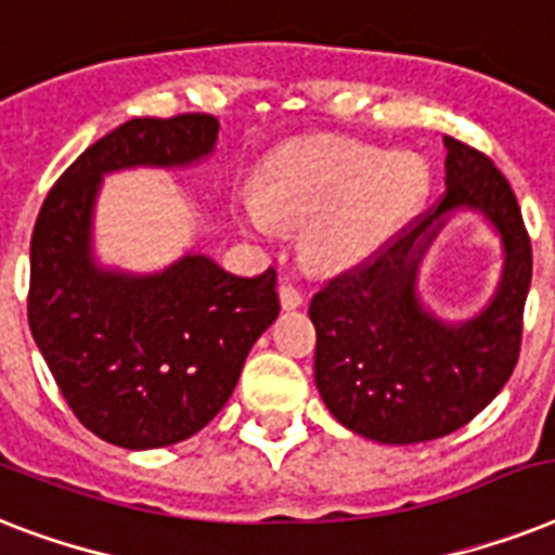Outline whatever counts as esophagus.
Here are the masks:
<instances>
[{"label": "esophagus", "instance_id": "34e87169", "mask_svg": "<svg viewBox=\"0 0 555 555\" xmlns=\"http://www.w3.org/2000/svg\"><path fill=\"white\" fill-rule=\"evenodd\" d=\"M279 302H282V308H285V311H296V308L305 302V296L296 285H291V282H282V285H279Z\"/></svg>", "mask_w": 555, "mask_h": 555}]
</instances>
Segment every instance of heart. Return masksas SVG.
<instances>
[{"label": "heart", "mask_w": 555, "mask_h": 555, "mask_svg": "<svg viewBox=\"0 0 555 555\" xmlns=\"http://www.w3.org/2000/svg\"><path fill=\"white\" fill-rule=\"evenodd\" d=\"M429 172L409 152L386 155L354 141H305L259 176L256 198L238 201L244 233L270 242L276 224L305 227V250L320 268L365 259L423 198Z\"/></svg>", "instance_id": "heart-1"}]
</instances>
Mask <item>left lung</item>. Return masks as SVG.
Masks as SVG:
<instances>
[{
    "mask_svg": "<svg viewBox=\"0 0 555 555\" xmlns=\"http://www.w3.org/2000/svg\"><path fill=\"white\" fill-rule=\"evenodd\" d=\"M447 192L383 250L313 296V379L346 429L405 447L461 429L495 400L518 363L533 253L507 178L473 146L443 138ZM475 211L502 242L491 302L447 321L420 296V268L442 227Z\"/></svg>",
    "mask_w": 555,
    "mask_h": 555,
    "instance_id": "1",
    "label": "left lung"
}]
</instances>
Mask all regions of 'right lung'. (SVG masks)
I'll list each match as a JSON object with an SVG mask.
<instances>
[{"label":"right lung","instance_id":"add662e5","mask_svg":"<svg viewBox=\"0 0 555 555\" xmlns=\"http://www.w3.org/2000/svg\"><path fill=\"white\" fill-rule=\"evenodd\" d=\"M218 120L134 117L65 169L30 235L28 325L65 403L124 449L181 443L233 395L253 343L279 317L276 270L235 276L207 253L134 273L103 264L94 209L103 178L212 158Z\"/></svg>","mask_w":555,"mask_h":555}]
</instances>
